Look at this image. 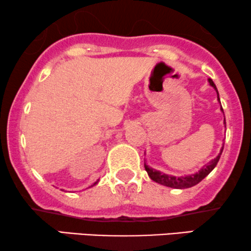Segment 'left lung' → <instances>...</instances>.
<instances>
[{
    "mask_svg": "<svg viewBox=\"0 0 251 251\" xmlns=\"http://www.w3.org/2000/svg\"><path fill=\"white\" fill-rule=\"evenodd\" d=\"M209 83H210V85L212 86L214 90H216L217 96H218V101L220 102L219 93H218L216 84L213 83V80L211 79V78H209ZM221 110L224 112L223 107H221ZM224 125H226L225 120H224ZM223 150H224V146L220 150V153L218 154L217 157L213 159V160H211L209 164L205 165L204 167L201 169V171H198L197 173H195V174L185 175V176H177L176 177V176H173V175L161 173V172L155 171V169L149 167L146 164H144V167H145V171L148 172L149 176L151 177V180L157 182V183H160V184L166 185V187H169V188H174V189H187V188H191V187H194V185H196L197 183H200V182L203 180L204 177H206L207 175H209L211 172L213 171V168L216 167L218 161H219L220 155H221V153H223Z\"/></svg>",
    "mask_w": 251,
    "mask_h": 251,
    "instance_id": "1",
    "label": "left lung"
}]
</instances>
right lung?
I'll list each match as a JSON object with an SVG mask.
<instances>
[{
	"label": "right lung",
	"instance_id": "1",
	"mask_svg": "<svg viewBox=\"0 0 251 251\" xmlns=\"http://www.w3.org/2000/svg\"><path fill=\"white\" fill-rule=\"evenodd\" d=\"M98 182H99V180H98V181H96V182H94V183H93L92 185H91V187H93V185H96V184L98 183ZM91 187H89V188H91Z\"/></svg>",
	"mask_w": 251,
	"mask_h": 251
}]
</instances>
